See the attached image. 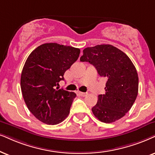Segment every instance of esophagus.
Masks as SVG:
<instances>
[{
  "instance_id": "obj_1",
  "label": "esophagus",
  "mask_w": 155,
  "mask_h": 155,
  "mask_svg": "<svg viewBox=\"0 0 155 155\" xmlns=\"http://www.w3.org/2000/svg\"><path fill=\"white\" fill-rule=\"evenodd\" d=\"M79 94L80 96H81V97H86V96L87 95V93H84V92H81V91H79Z\"/></svg>"
}]
</instances>
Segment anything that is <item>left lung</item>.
I'll return each mask as SVG.
<instances>
[{
    "instance_id": "left-lung-1",
    "label": "left lung",
    "mask_w": 155,
    "mask_h": 155,
    "mask_svg": "<svg viewBox=\"0 0 155 155\" xmlns=\"http://www.w3.org/2000/svg\"><path fill=\"white\" fill-rule=\"evenodd\" d=\"M80 61L92 64L99 76L107 79L105 94L98 96L91 109L94 115L104 123L122 118L138 94V74L130 58L116 47L102 44L84 49Z\"/></svg>"
}]
</instances>
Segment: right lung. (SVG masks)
I'll list each match as a JSON object with an SVG mask.
<instances>
[{
  "mask_svg": "<svg viewBox=\"0 0 155 155\" xmlns=\"http://www.w3.org/2000/svg\"><path fill=\"white\" fill-rule=\"evenodd\" d=\"M79 54V48L48 43L28 56L21 73V88L27 107L39 121L54 125L68 117L76 94L56 87Z\"/></svg>",
  "mask_w": 155,
  "mask_h": 155,
  "instance_id": "1",
  "label": "right lung"
}]
</instances>
